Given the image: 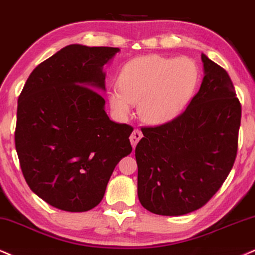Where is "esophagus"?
Wrapping results in <instances>:
<instances>
[{"label":"esophagus","mask_w":255,"mask_h":255,"mask_svg":"<svg viewBox=\"0 0 255 255\" xmlns=\"http://www.w3.org/2000/svg\"><path fill=\"white\" fill-rule=\"evenodd\" d=\"M142 137H143L142 131L138 130V128H136V130L133 131L132 134H131V137H130L131 144H132V146H133V147H136V145L138 144V142H139V140L142 139Z\"/></svg>","instance_id":"34e87169"}]
</instances>
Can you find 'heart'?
<instances>
[{
  "instance_id": "b5f03b06",
  "label": "heart",
  "mask_w": 255,
  "mask_h": 255,
  "mask_svg": "<svg viewBox=\"0 0 255 255\" xmlns=\"http://www.w3.org/2000/svg\"><path fill=\"white\" fill-rule=\"evenodd\" d=\"M199 78V67L187 56H138L122 67L118 85L109 90L110 105L119 117H127L138 102V113L144 122L162 124L184 109Z\"/></svg>"
}]
</instances>
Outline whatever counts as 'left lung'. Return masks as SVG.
I'll list each match as a JSON object with an SVG mask.
<instances>
[{"mask_svg": "<svg viewBox=\"0 0 255 255\" xmlns=\"http://www.w3.org/2000/svg\"><path fill=\"white\" fill-rule=\"evenodd\" d=\"M204 78L172 121L144 127L136 147L138 197L158 215L201 208L221 188L238 152L241 104L225 68L202 54Z\"/></svg>", "mask_w": 255, "mask_h": 255, "instance_id": "1", "label": "left lung"}]
</instances>
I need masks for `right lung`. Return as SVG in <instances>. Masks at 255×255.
<instances>
[{
    "mask_svg": "<svg viewBox=\"0 0 255 255\" xmlns=\"http://www.w3.org/2000/svg\"><path fill=\"white\" fill-rule=\"evenodd\" d=\"M118 51L66 46L34 68L18 96L15 146L22 174L58 209L94 208L115 166L132 151L133 128L112 122L97 91L105 89L103 66Z\"/></svg>",
    "mask_w": 255,
    "mask_h": 255,
    "instance_id": "right-lung-1",
    "label": "right lung"
}]
</instances>
